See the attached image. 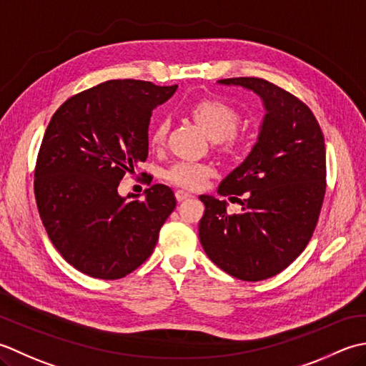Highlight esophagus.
I'll list each match as a JSON object with an SVG mask.
<instances>
[{
    "instance_id": "34e87169",
    "label": "esophagus",
    "mask_w": 366,
    "mask_h": 366,
    "mask_svg": "<svg viewBox=\"0 0 366 366\" xmlns=\"http://www.w3.org/2000/svg\"><path fill=\"white\" fill-rule=\"evenodd\" d=\"M175 197H177V200L178 202H182V200H186V199H191L192 197V194H189V192H186V191H177L175 192Z\"/></svg>"
}]
</instances>
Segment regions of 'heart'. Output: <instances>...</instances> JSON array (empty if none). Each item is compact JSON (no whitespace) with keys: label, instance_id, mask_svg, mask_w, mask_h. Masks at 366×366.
<instances>
[{"label":"heart","instance_id":"1","mask_svg":"<svg viewBox=\"0 0 366 366\" xmlns=\"http://www.w3.org/2000/svg\"><path fill=\"white\" fill-rule=\"evenodd\" d=\"M189 112L208 137L216 142L227 140L229 145H234L232 134L237 131L238 115L229 104L219 99H204L192 104ZM167 131L169 120L166 117H162L153 126L152 145L161 147L166 142ZM212 172V166H208L205 162L177 161L166 170L164 175L170 183L180 186V188L197 189L205 184Z\"/></svg>","mask_w":366,"mask_h":366}]
</instances>
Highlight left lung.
I'll return each instance as SVG.
<instances>
[{"instance_id": "8db88e82", "label": "left lung", "mask_w": 366, "mask_h": 366, "mask_svg": "<svg viewBox=\"0 0 366 366\" xmlns=\"http://www.w3.org/2000/svg\"><path fill=\"white\" fill-rule=\"evenodd\" d=\"M249 89L265 115L249 154L218 186V194L242 205L202 194L199 238L221 270L243 281H262L285 270L307 248L325 194V145L308 106L257 77L218 80Z\"/></svg>"}]
</instances>
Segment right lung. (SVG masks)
<instances>
[{
  "mask_svg": "<svg viewBox=\"0 0 366 366\" xmlns=\"http://www.w3.org/2000/svg\"><path fill=\"white\" fill-rule=\"evenodd\" d=\"M177 85L109 80L63 102L44 134L34 196L49 238L88 277L118 280L136 270L158 242L177 200L166 184L118 194L124 174L148 158L153 109Z\"/></svg>",
  "mask_w": 366,
  "mask_h": 366,
  "instance_id": "obj_1",
  "label": "right lung"
}]
</instances>
